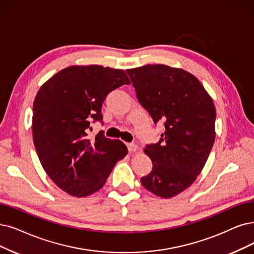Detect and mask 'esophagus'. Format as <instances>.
Returning a JSON list of instances; mask_svg holds the SVG:
<instances>
[{
  "label": "esophagus",
  "instance_id": "34e87169",
  "mask_svg": "<svg viewBox=\"0 0 254 254\" xmlns=\"http://www.w3.org/2000/svg\"><path fill=\"white\" fill-rule=\"evenodd\" d=\"M127 148H128V151H129V152H135V151L137 150V145H136V144H133V143L127 144Z\"/></svg>",
  "mask_w": 254,
  "mask_h": 254
}]
</instances>
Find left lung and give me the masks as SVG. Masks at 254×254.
I'll return each instance as SVG.
<instances>
[{
	"instance_id": "8db88e82",
	"label": "left lung",
	"mask_w": 254,
	"mask_h": 254,
	"mask_svg": "<svg viewBox=\"0 0 254 254\" xmlns=\"http://www.w3.org/2000/svg\"><path fill=\"white\" fill-rule=\"evenodd\" d=\"M136 98L165 132L146 146L152 160L145 189L161 198L187 190L200 174L215 143L216 108L200 81L182 68L147 64L126 70Z\"/></svg>"
}]
</instances>
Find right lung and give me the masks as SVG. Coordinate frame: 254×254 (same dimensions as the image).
<instances>
[{"label": "right lung", "instance_id": "1", "mask_svg": "<svg viewBox=\"0 0 254 254\" xmlns=\"http://www.w3.org/2000/svg\"><path fill=\"white\" fill-rule=\"evenodd\" d=\"M130 84L123 69L72 65L42 85L33 103L32 134L40 164L54 184L67 194L86 197L102 188L127 147L103 131L90 140V121L102 122L107 95Z\"/></svg>", "mask_w": 254, "mask_h": 254}]
</instances>
